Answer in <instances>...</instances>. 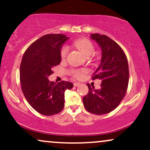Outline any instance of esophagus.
<instances>
[{
  "label": "esophagus",
  "mask_w": 150,
  "mask_h": 150,
  "mask_svg": "<svg viewBox=\"0 0 150 150\" xmlns=\"http://www.w3.org/2000/svg\"><path fill=\"white\" fill-rule=\"evenodd\" d=\"M80 85V83H79V82H75V83H74V86H75V87H78Z\"/></svg>",
  "instance_id": "1"
}]
</instances>
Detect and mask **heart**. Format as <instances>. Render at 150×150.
I'll use <instances>...</instances> for the list:
<instances>
[{
	"label": "heart",
	"mask_w": 150,
	"mask_h": 150,
	"mask_svg": "<svg viewBox=\"0 0 150 150\" xmlns=\"http://www.w3.org/2000/svg\"><path fill=\"white\" fill-rule=\"evenodd\" d=\"M74 45L76 48H77L80 51H82L86 56H90L94 52V48L93 46L92 43L90 41L88 40L87 39L85 38H82V39H79L74 42ZM68 52V46H63L61 48V57L62 58H65L66 57L67 54ZM72 73L75 77H80L82 76V71L80 70H73Z\"/></svg>",
	"instance_id": "b5f03b06"
}]
</instances>
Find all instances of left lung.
Wrapping results in <instances>:
<instances>
[{
  "instance_id": "obj_1",
  "label": "left lung",
  "mask_w": 150,
  "mask_h": 150,
  "mask_svg": "<svg viewBox=\"0 0 150 150\" xmlns=\"http://www.w3.org/2000/svg\"><path fill=\"white\" fill-rule=\"evenodd\" d=\"M90 38L101 49V63L93 80H101V88L94 89L87 84L88 94L83 97L84 106L89 113L103 115L110 113L125 97L129 81L128 63L124 51L107 36L92 34Z\"/></svg>"
}]
</instances>
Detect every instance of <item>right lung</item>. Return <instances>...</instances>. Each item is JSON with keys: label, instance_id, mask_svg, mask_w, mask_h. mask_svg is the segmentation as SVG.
I'll return each mask as SVG.
<instances>
[{"label": "right lung", "instance_id": "add662e5", "mask_svg": "<svg viewBox=\"0 0 150 150\" xmlns=\"http://www.w3.org/2000/svg\"><path fill=\"white\" fill-rule=\"evenodd\" d=\"M69 37L65 34H46L32 43L22 56L20 79L25 97L34 110L42 115L57 114L64 107L66 89L73 84L61 81L57 84L48 77L61 61V50Z\"/></svg>", "mask_w": 150, "mask_h": 150}]
</instances>
